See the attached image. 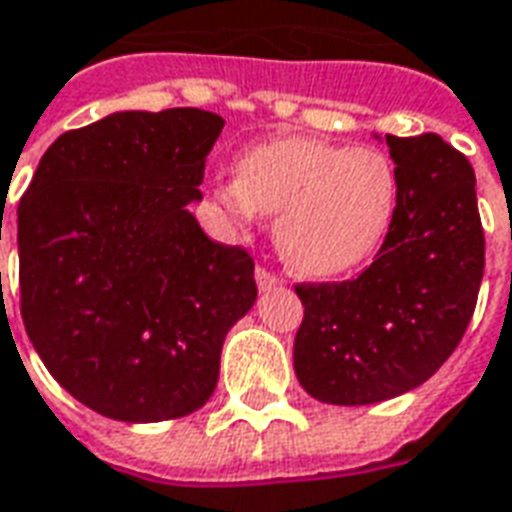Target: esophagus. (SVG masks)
Wrapping results in <instances>:
<instances>
[{
	"label": "esophagus",
	"instance_id": "34e87169",
	"mask_svg": "<svg viewBox=\"0 0 512 512\" xmlns=\"http://www.w3.org/2000/svg\"><path fill=\"white\" fill-rule=\"evenodd\" d=\"M256 283H259L261 291H270V288L278 286L280 278L275 275V272L267 270V267H256Z\"/></svg>",
	"mask_w": 512,
	"mask_h": 512
}]
</instances>
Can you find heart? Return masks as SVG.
Masks as SVG:
<instances>
[{"mask_svg": "<svg viewBox=\"0 0 512 512\" xmlns=\"http://www.w3.org/2000/svg\"><path fill=\"white\" fill-rule=\"evenodd\" d=\"M215 197L237 224L275 215V245L305 278H332L370 259L399 202L397 164L375 145L310 137L261 142L242 153Z\"/></svg>", "mask_w": 512, "mask_h": 512, "instance_id": "b5f03b06", "label": "heart"}]
</instances>
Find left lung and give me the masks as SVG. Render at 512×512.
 Segmentation results:
<instances>
[{
	"label": "left lung",
	"instance_id": "8db88e82",
	"mask_svg": "<svg viewBox=\"0 0 512 512\" xmlns=\"http://www.w3.org/2000/svg\"><path fill=\"white\" fill-rule=\"evenodd\" d=\"M399 202L359 278L297 283L294 370L310 397L375 405L421 386L456 351L478 302L486 240L475 169L440 134H386Z\"/></svg>",
	"mask_w": 512,
	"mask_h": 512
}]
</instances>
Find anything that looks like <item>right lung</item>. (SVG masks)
I'll return each mask as SVG.
<instances>
[{
	"label": "right lung",
	"instance_id": "right-lung-1",
	"mask_svg": "<svg viewBox=\"0 0 512 512\" xmlns=\"http://www.w3.org/2000/svg\"><path fill=\"white\" fill-rule=\"evenodd\" d=\"M221 129L197 107L107 115L61 134L21 197L23 326L99 416L153 424L199 410L226 332L256 302L251 253L188 213Z\"/></svg>",
	"mask_w": 512,
	"mask_h": 512
}]
</instances>
